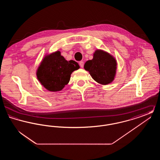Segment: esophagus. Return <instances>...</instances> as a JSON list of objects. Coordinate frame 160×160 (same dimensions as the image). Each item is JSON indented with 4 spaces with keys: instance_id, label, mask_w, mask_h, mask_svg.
Returning <instances> with one entry per match:
<instances>
[{
    "instance_id": "obj_1",
    "label": "esophagus",
    "mask_w": 160,
    "mask_h": 160,
    "mask_svg": "<svg viewBox=\"0 0 160 160\" xmlns=\"http://www.w3.org/2000/svg\"><path fill=\"white\" fill-rule=\"evenodd\" d=\"M79 65H80V66L81 68H83L84 67L83 62V61H80V62H79Z\"/></svg>"
}]
</instances>
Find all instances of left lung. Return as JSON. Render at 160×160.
Masks as SVG:
<instances>
[{"instance_id":"1","label":"left lung","mask_w":160,"mask_h":160,"mask_svg":"<svg viewBox=\"0 0 160 160\" xmlns=\"http://www.w3.org/2000/svg\"><path fill=\"white\" fill-rule=\"evenodd\" d=\"M86 71L89 72L92 78L97 83L106 85L114 80L117 62L114 57L102 50H97L93 59L86 62L84 65Z\"/></svg>"}]
</instances>
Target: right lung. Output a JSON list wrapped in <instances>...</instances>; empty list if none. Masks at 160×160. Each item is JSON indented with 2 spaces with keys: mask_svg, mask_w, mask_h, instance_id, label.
Returning <instances> with one entry per match:
<instances>
[{
  "mask_svg": "<svg viewBox=\"0 0 160 160\" xmlns=\"http://www.w3.org/2000/svg\"><path fill=\"white\" fill-rule=\"evenodd\" d=\"M79 68L77 62L67 61L61 56V52L57 51L44 58L37 69V76L48 91H60L68 83L72 72Z\"/></svg>",
  "mask_w": 160,
  "mask_h": 160,
  "instance_id": "1",
  "label": "right lung"
}]
</instances>
